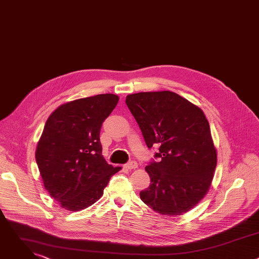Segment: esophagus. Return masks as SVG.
<instances>
[{"instance_id": "esophagus-1", "label": "esophagus", "mask_w": 259, "mask_h": 259, "mask_svg": "<svg viewBox=\"0 0 259 259\" xmlns=\"http://www.w3.org/2000/svg\"><path fill=\"white\" fill-rule=\"evenodd\" d=\"M125 167H126L127 169H129V170H131V169H136V168L138 167V164H137V162H135V161H131V162H129L128 164H126Z\"/></svg>"}]
</instances>
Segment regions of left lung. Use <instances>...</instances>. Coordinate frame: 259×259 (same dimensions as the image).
Masks as SVG:
<instances>
[{
  "mask_svg": "<svg viewBox=\"0 0 259 259\" xmlns=\"http://www.w3.org/2000/svg\"><path fill=\"white\" fill-rule=\"evenodd\" d=\"M126 104L147 147L159 146V161L145 167L151 184L140 199L163 215L190 211L209 191L217 164L203 110L171 91L130 94Z\"/></svg>",
  "mask_w": 259,
  "mask_h": 259,
  "instance_id": "obj_1",
  "label": "left lung"
}]
</instances>
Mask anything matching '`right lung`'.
<instances>
[{"mask_svg":"<svg viewBox=\"0 0 259 259\" xmlns=\"http://www.w3.org/2000/svg\"><path fill=\"white\" fill-rule=\"evenodd\" d=\"M119 96L99 94L69 101L48 118L35 150L44 187L62 208L80 211L98 201L121 167L102 156L99 135Z\"/></svg>","mask_w":259,"mask_h":259,"instance_id":"obj_1","label":"right lung"}]
</instances>
